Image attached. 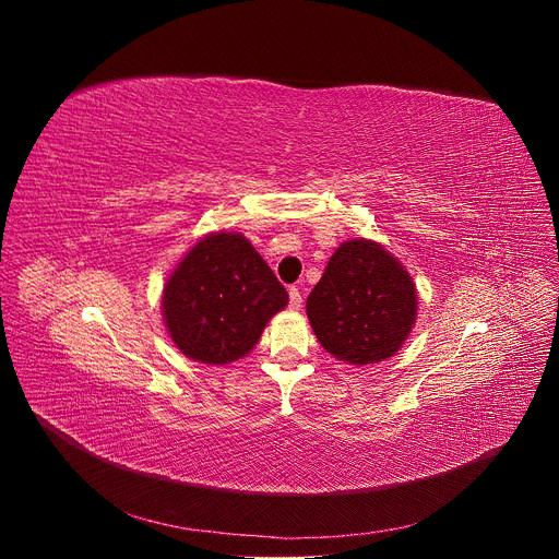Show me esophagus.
Here are the masks:
<instances>
[{"label":"esophagus","instance_id":"1","mask_svg":"<svg viewBox=\"0 0 559 559\" xmlns=\"http://www.w3.org/2000/svg\"><path fill=\"white\" fill-rule=\"evenodd\" d=\"M300 302H302L300 289H298L296 285H292V287H289V307H292V309H298V307H300Z\"/></svg>","mask_w":559,"mask_h":559}]
</instances>
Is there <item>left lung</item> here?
<instances>
[{"mask_svg": "<svg viewBox=\"0 0 559 559\" xmlns=\"http://www.w3.org/2000/svg\"><path fill=\"white\" fill-rule=\"evenodd\" d=\"M412 276L378 243L354 238L328 263L307 296L311 330L330 354L352 365L393 356L416 321Z\"/></svg>", "mask_w": 559, "mask_h": 559, "instance_id": "obj_1", "label": "left lung"}]
</instances>
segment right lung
<instances>
[{
    "label": "right lung",
    "mask_w": 559,
    "mask_h": 559,
    "mask_svg": "<svg viewBox=\"0 0 559 559\" xmlns=\"http://www.w3.org/2000/svg\"><path fill=\"white\" fill-rule=\"evenodd\" d=\"M287 292L241 234H212L179 263L164 292L166 325L192 360L225 365L259 343Z\"/></svg>",
    "instance_id": "right-lung-1"
}]
</instances>
